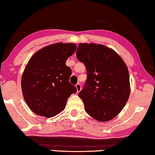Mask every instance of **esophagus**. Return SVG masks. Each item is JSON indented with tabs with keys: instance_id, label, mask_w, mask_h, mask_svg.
<instances>
[{
	"instance_id": "1",
	"label": "esophagus",
	"mask_w": 155,
	"mask_h": 155,
	"mask_svg": "<svg viewBox=\"0 0 155 155\" xmlns=\"http://www.w3.org/2000/svg\"><path fill=\"white\" fill-rule=\"evenodd\" d=\"M75 87H76V89H77V92H79L81 90V89H82L81 84H80V83H78V84L75 85Z\"/></svg>"
}]
</instances>
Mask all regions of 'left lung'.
Wrapping results in <instances>:
<instances>
[{
  "label": "left lung",
  "mask_w": 155,
  "mask_h": 155,
  "mask_svg": "<svg viewBox=\"0 0 155 155\" xmlns=\"http://www.w3.org/2000/svg\"><path fill=\"white\" fill-rule=\"evenodd\" d=\"M76 56L85 65L87 78L78 94L89 115L99 121L111 120L130 95L128 70L114 50L95 44H79Z\"/></svg>",
  "instance_id": "1"
}]
</instances>
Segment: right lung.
<instances>
[{
	"label": "right lung",
	"mask_w": 155,
	"mask_h": 155,
	"mask_svg": "<svg viewBox=\"0 0 155 155\" xmlns=\"http://www.w3.org/2000/svg\"><path fill=\"white\" fill-rule=\"evenodd\" d=\"M76 48L75 44H51L29 61L21 85L25 100L34 113L53 117L65 109L67 99L77 92L69 82L71 69L65 65Z\"/></svg>",
	"instance_id": "add662e5"
}]
</instances>
